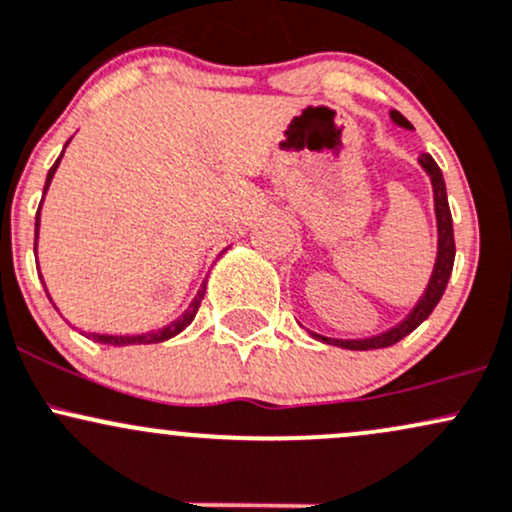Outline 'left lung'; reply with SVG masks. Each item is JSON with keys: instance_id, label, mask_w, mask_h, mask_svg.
Returning a JSON list of instances; mask_svg holds the SVG:
<instances>
[{"instance_id": "left-lung-1", "label": "left lung", "mask_w": 512, "mask_h": 512, "mask_svg": "<svg viewBox=\"0 0 512 512\" xmlns=\"http://www.w3.org/2000/svg\"><path fill=\"white\" fill-rule=\"evenodd\" d=\"M389 116H392V120L399 125V128L413 130V125L401 116L399 111H392ZM418 164L423 166V171L430 176V183H433L435 220H438V258H435V268L428 280L426 292H423V297L418 300L416 307L411 309L409 317L401 321V324H396L394 329L377 333V336H370V338H329V336H319V333H312V336L319 338V341L329 343V346L348 348V350L389 348L394 346V343H399L404 336H409L413 329H418V326L430 317L435 304L440 302L442 292H445L447 287V280H450L452 275V263H455V232H452V215H450V205H447L445 179H442L440 166L435 164V159L430 157V154H421V157H418Z\"/></svg>"}]
</instances>
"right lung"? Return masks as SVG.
Returning <instances> with one entry per match:
<instances>
[{
    "label": "right lung",
    "mask_w": 512,
    "mask_h": 512,
    "mask_svg": "<svg viewBox=\"0 0 512 512\" xmlns=\"http://www.w3.org/2000/svg\"><path fill=\"white\" fill-rule=\"evenodd\" d=\"M67 145H70V142H67ZM67 145H65V147H67ZM62 154H65V149H62ZM62 154H60V157H57V162L53 164V169L48 171V179H45V191H43V195L48 193L50 181H53L57 166H60ZM40 205H43V203H40ZM38 227H40V208H38V215H36V251H38ZM225 251H227V249H225ZM43 285H45V283H43ZM48 297H50V295H48ZM203 297H205V283L200 285L198 295L193 297L191 304H188L186 312H183L181 317L176 319V321H171V324H166L164 329L149 331V333H135V336H116V333H89V336H86V333H84V336L91 338V341H96V343H103V346H135V343H162V341H169V338L179 336V333H181L183 329H186V326L191 324V321L195 319V314H198V307H200V302H203ZM55 309H57V307H55Z\"/></svg>",
    "instance_id": "obj_1"
}]
</instances>
